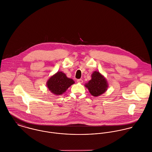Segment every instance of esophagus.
I'll return each mask as SVG.
<instances>
[{
    "instance_id": "obj_1",
    "label": "esophagus",
    "mask_w": 152,
    "mask_h": 152,
    "mask_svg": "<svg viewBox=\"0 0 152 152\" xmlns=\"http://www.w3.org/2000/svg\"><path fill=\"white\" fill-rule=\"evenodd\" d=\"M77 82L78 83H83V80H82V79H77Z\"/></svg>"
}]
</instances>
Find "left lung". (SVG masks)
<instances>
[{"instance_id": "1", "label": "left lung", "mask_w": 152, "mask_h": 152, "mask_svg": "<svg viewBox=\"0 0 152 152\" xmlns=\"http://www.w3.org/2000/svg\"><path fill=\"white\" fill-rule=\"evenodd\" d=\"M93 96H98L107 91L108 85L105 78L99 72L95 71L91 75V79L85 85Z\"/></svg>"}]
</instances>
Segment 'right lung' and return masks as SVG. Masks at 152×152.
Listing matches in <instances>:
<instances>
[{"label": "right lung", "mask_w": 152, "mask_h": 152, "mask_svg": "<svg viewBox=\"0 0 152 152\" xmlns=\"http://www.w3.org/2000/svg\"><path fill=\"white\" fill-rule=\"evenodd\" d=\"M75 83L72 79L66 77L61 72H58L52 76L47 82V86L52 93L56 95H61Z\"/></svg>", "instance_id": "obj_1"}]
</instances>
